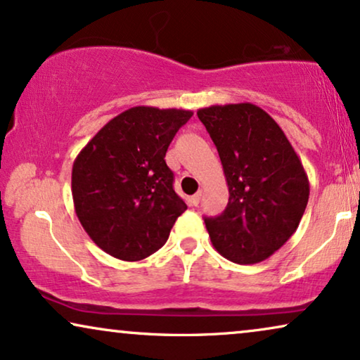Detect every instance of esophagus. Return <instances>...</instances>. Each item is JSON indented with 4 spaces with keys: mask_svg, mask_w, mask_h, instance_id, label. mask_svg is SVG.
Segmentation results:
<instances>
[{
    "mask_svg": "<svg viewBox=\"0 0 360 360\" xmlns=\"http://www.w3.org/2000/svg\"><path fill=\"white\" fill-rule=\"evenodd\" d=\"M200 198H202V191H198V194H194L193 198L189 199V202H191V205H198L199 202H200Z\"/></svg>",
    "mask_w": 360,
    "mask_h": 360,
    "instance_id": "obj_1",
    "label": "esophagus"
}]
</instances>
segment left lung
<instances>
[{
	"label": "left lung",
	"mask_w": 360,
	"mask_h": 360,
	"mask_svg": "<svg viewBox=\"0 0 360 360\" xmlns=\"http://www.w3.org/2000/svg\"><path fill=\"white\" fill-rule=\"evenodd\" d=\"M198 117L209 131L229 186V204L205 217L215 250L238 265L266 260L298 229L309 181L288 138L253 103L210 105Z\"/></svg>",
	"instance_id": "1"
}]
</instances>
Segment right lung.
I'll return each mask as SVG.
<instances>
[{
    "instance_id": "1",
    "label": "right lung",
    "mask_w": 360,
    "mask_h": 360,
    "mask_svg": "<svg viewBox=\"0 0 360 360\" xmlns=\"http://www.w3.org/2000/svg\"><path fill=\"white\" fill-rule=\"evenodd\" d=\"M191 110L133 107L110 120L72 166V199L89 237L118 260L138 262L165 245L188 209L172 189L167 146Z\"/></svg>"
}]
</instances>
